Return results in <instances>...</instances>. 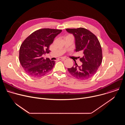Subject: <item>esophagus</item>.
Masks as SVG:
<instances>
[{
    "label": "esophagus",
    "mask_w": 125,
    "mask_h": 125,
    "mask_svg": "<svg viewBox=\"0 0 125 125\" xmlns=\"http://www.w3.org/2000/svg\"><path fill=\"white\" fill-rule=\"evenodd\" d=\"M66 58L65 57H60L59 58V60H64L65 59H66Z\"/></svg>",
    "instance_id": "obj_1"
}]
</instances>
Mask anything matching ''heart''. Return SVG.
<instances>
[{"instance_id":"heart-1","label":"heart","mask_w":125,"mask_h":125,"mask_svg":"<svg viewBox=\"0 0 125 125\" xmlns=\"http://www.w3.org/2000/svg\"><path fill=\"white\" fill-rule=\"evenodd\" d=\"M67 36H72V35H70V34H69V35H67ZM67 36H66V37H67Z\"/></svg>"}]
</instances>
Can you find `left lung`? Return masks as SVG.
<instances>
[{
	"instance_id": "obj_1",
	"label": "left lung",
	"mask_w": 125,
	"mask_h": 125,
	"mask_svg": "<svg viewBox=\"0 0 125 125\" xmlns=\"http://www.w3.org/2000/svg\"><path fill=\"white\" fill-rule=\"evenodd\" d=\"M75 39L76 51H82L83 56L80 58L83 63L81 66L75 64L68 68L69 73L80 80H86L92 77L97 72L102 61V52L100 43L93 32L83 28L66 29Z\"/></svg>"
}]
</instances>
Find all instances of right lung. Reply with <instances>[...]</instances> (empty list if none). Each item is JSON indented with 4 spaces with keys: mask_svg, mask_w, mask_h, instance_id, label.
<instances>
[{
    "mask_svg": "<svg viewBox=\"0 0 125 125\" xmlns=\"http://www.w3.org/2000/svg\"><path fill=\"white\" fill-rule=\"evenodd\" d=\"M62 30L49 28L35 31L22 43L19 50V60L26 73L33 78H39L49 73L55 62L43 55L49 53V46Z\"/></svg>",
    "mask_w": 125,
    "mask_h": 125,
    "instance_id": "add662e5",
    "label": "right lung"
}]
</instances>
